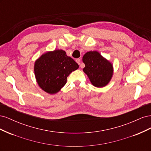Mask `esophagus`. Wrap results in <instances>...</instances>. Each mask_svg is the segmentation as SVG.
<instances>
[{"mask_svg": "<svg viewBox=\"0 0 151 151\" xmlns=\"http://www.w3.org/2000/svg\"><path fill=\"white\" fill-rule=\"evenodd\" d=\"M76 62H77V63H78L79 65H80V63H81V60H80L79 58H77L76 60Z\"/></svg>", "mask_w": 151, "mask_h": 151, "instance_id": "34e87169", "label": "esophagus"}]
</instances>
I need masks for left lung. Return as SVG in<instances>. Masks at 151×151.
I'll list each match as a JSON object with an SVG mask.
<instances>
[{"label":"left lung","mask_w":151,"mask_h":151,"mask_svg":"<svg viewBox=\"0 0 151 151\" xmlns=\"http://www.w3.org/2000/svg\"><path fill=\"white\" fill-rule=\"evenodd\" d=\"M83 61L85 64L83 71L94 86L102 88L109 83L113 73V65L98 52H87L83 57Z\"/></svg>","instance_id":"obj_1"}]
</instances>
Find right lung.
I'll list each match as a JSON object with an SVG mask.
<instances>
[{
  "mask_svg": "<svg viewBox=\"0 0 151 151\" xmlns=\"http://www.w3.org/2000/svg\"><path fill=\"white\" fill-rule=\"evenodd\" d=\"M79 65L62 50L43 54L35 62V74L39 86L49 94H55L67 83V78Z\"/></svg>",
  "mask_w": 151,
  "mask_h": 151,
  "instance_id": "add662e5",
  "label": "right lung"
}]
</instances>
